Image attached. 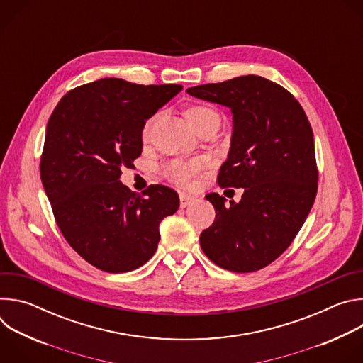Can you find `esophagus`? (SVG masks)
I'll list each match as a JSON object with an SVG mask.
<instances>
[{
    "label": "esophagus",
    "instance_id": "1",
    "mask_svg": "<svg viewBox=\"0 0 363 363\" xmlns=\"http://www.w3.org/2000/svg\"><path fill=\"white\" fill-rule=\"evenodd\" d=\"M195 201H196V196H194V195H188V194H184V192L179 194V205H181V208H186V206H189Z\"/></svg>",
    "mask_w": 363,
    "mask_h": 363
}]
</instances>
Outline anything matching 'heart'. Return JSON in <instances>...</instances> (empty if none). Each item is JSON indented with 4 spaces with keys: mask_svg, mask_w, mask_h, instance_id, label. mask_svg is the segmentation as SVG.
Masks as SVG:
<instances>
[{
    "mask_svg": "<svg viewBox=\"0 0 363 363\" xmlns=\"http://www.w3.org/2000/svg\"><path fill=\"white\" fill-rule=\"evenodd\" d=\"M186 118L192 128L196 130L199 126L203 123L210 122L213 119H218V115L216 111H213L208 106H192L186 111ZM155 118H150L143 128V139H147L152 132ZM202 168V161L199 160H191V161H184V160H175L162 167V175L167 177L169 181L181 185V186H188L192 182V178L199 169Z\"/></svg>",
    "mask_w": 363,
    "mask_h": 363,
    "instance_id": "1",
    "label": "heart"
}]
</instances>
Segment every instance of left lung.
Masks as SVG:
<instances>
[{"label": "left lung", "instance_id": "left-lung-1", "mask_svg": "<svg viewBox=\"0 0 363 363\" xmlns=\"http://www.w3.org/2000/svg\"><path fill=\"white\" fill-rule=\"evenodd\" d=\"M186 93L225 106L233 133L218 184L244 188L238 202L208 194L216 221L199 244L217 266L250 273L269 266L291 244L318 192L313 130L300 103L281 86L240 76Z\"/></svg>", "mask_w": 363, "mask_h": 363}]
</instances>
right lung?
I'll use <instances>...</instances> for the list:
<instances>
[{"label":"right lung","instance_id":"right-lung-1","mask_svg":"<svg viewBox=\"0 0 363 363\" xmlns=\"http://www.w3.org/2000/svg\"><path fill=\"white\" fill-rule=\"evenodd\" d=\"M182 90L106 77L70 90L51 113L40 177L57 225L87 263L108 273L143 266L161 221L177 213L165 185L132 192L119 178L142 153L145 123Z\"/></svg>","mask_w":363,"mask_h":363}]
</instances>
